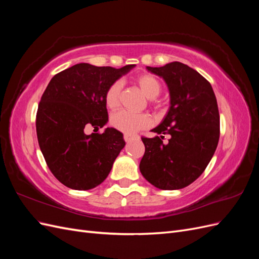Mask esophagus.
Returning <instances> with one entry per match:
<instances>
[{
	"mask_svg": "<svg viewBox=\"0 0 259 259\" xmlns=\"http://www.w3.org/2000/svg\"><path fill=\"white\" fill-rule=\"evenodd\" d=\"M123 137L126 143H130V142H132V140H135V139L139 138L137 135H134V134H124Z\"/></svg>",
	"mask_w": 259,
	"mask_h": 259,
	"instance_id": "34e87169",
	"label": "esophagus"
}]
</instances>
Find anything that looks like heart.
<instances>
[{
  "instance_id": "1",
  "label": "heart",
  "mask_w": 259,
  "mask_h": 259,
  "mask_svg": "<svg viewBox=\"0 0 259 259\" xmlns=\"http://www.w3.org/2000/svg\"><path fill=\"white\" fill-rule=\"evenodd\" d=\"M134 81L144 92L145 95L151 99V103H154V98L161 92V83L152 74L143 73L135 76ZM122 84L119 81H115L108 86L105 92L104 101L105 105L110 110H114L120 105V94ZM150 117L146 113H134L126 110L117 111L112 114L110 123L112 126L126 134H133L139 130L146 128L150 124Z\"/></svg>"
}]
</instances>
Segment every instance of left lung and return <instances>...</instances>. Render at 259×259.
<instances>
[{
  "label": "left lung",
  "mask_w": 259,
  "mask_h": 259,
  "mask_svg": "<svg viewBox=\"0 0 259 259\" xmlns=\"http://www.w3.org/2000/svg\"><path fill=\"white\" fill-rule=\"evenodd\" d=\"M147 69L166 82L170 107L152 130L162 136L142 137L140 173L159 189H182L201 176L215 153L221 134L217 100L205 77L182 62ZM163 135L171 136L168 143H162Z\"/></svg>",
  "instance_id": "left-lung-1"
}]
</instances>
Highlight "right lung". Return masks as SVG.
Returning <instances> with one entry per match:
<instances>
[{
    "mask_svg": "<svg viewBox=\"0 0 259 259\" xmlns=\"http://www.w3.org/2000/svg\"><path fill=\"white\" fill-rule=\"evenodd\" d=\"M135 65L120 69L77 64L53 76L36 112L37 142L46 164L59 182L74 190L100 185L124 148L123 134L108 127L86 135L84 128L108 121L104 101L108 86Z\"/></svg>",
    "mask_w": 259,
    "mask_h": 259,
    "instance_id": "right-lung-1",
    "label": "right lung"
}]
</instances>
